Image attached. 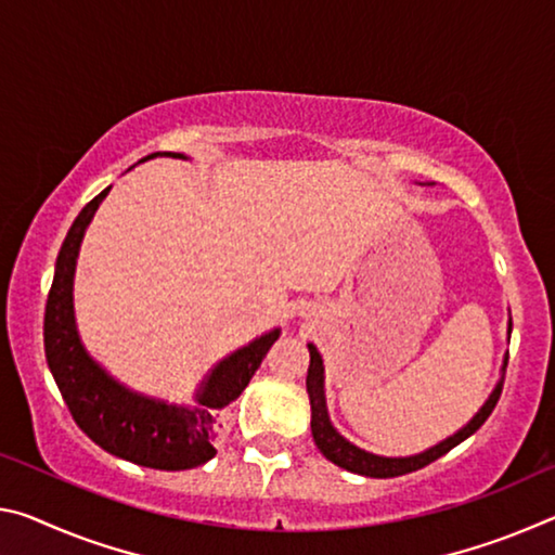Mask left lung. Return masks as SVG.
<instances>
[{
	"mask_svg": "<svg viewBox=\"0 0 555 555\" xmlns=\"http://www.w3.org/2000/svg\"><path fill=\"white\" fill-rule=\"evenodd\" d=\"M308 350H311V367H308L306 387H308V397H311V411H313V416H311L313 440H315V446L321 448V453L331 460V463H335L337 467L350 469V473H357V475L399 477V475L413 473V469L430 465L434 460L443 457L455 446L463 443L465 438L473 436L475 430L480 428L487 418H490V413L494 411L496 401H500V397H502V384H500V387L492 391L490 401L485 403L480 413H477V416L469 421L463 430H457L453 438L443 440V443L426 450V453L413 455V457H379V455L364 453V450L354 448L352 443H347V440L331 426V418H327V411H325V393H323V360L313 345H308Z\"/></svg>",
	"mask_w": 555,
	"mask_h": 555,
	"instance_id": "8db88e82",
	"label": "left lung"
}]
</instances>
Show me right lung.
<instances>
[{"instance_id":"obj_1","label":"right lung","mask_w":555,"mask_h":555,"mask_svg":"<svg viewBox=\"0 0 555 555\" xmlns=\"http://www.w3.org/2000/svg\"><path fill=\"white\" fill-rule=\"evenodd\" d=\"M158 154L144 156L142 162ZM109 188L80 210L59 251L43 318L46 360L73 421L102 450L154 469L198 467L218 453L215 440L222 428V413L255 377L261 360L276 343L279 331L261 335L259 340L222 360L198 397L201 409L166 406L162 401L137 397L112 382L82 350L73 325L70 296L80 240Z\"/></svg>"}]
</instances>
